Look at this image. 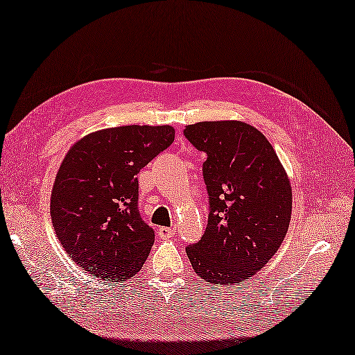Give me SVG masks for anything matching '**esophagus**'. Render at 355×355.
<instances>
[{"label":"esophagus","mask_w":355,"mask_h":355,"mask_svg":"<svg viewBox=\"0 0 355 355\" xmlns=\"http://www.w3.org/2000/svg\"><path fill=\"white\" fill-rule=\"evenodd\" d=\"M157 234H159L160 239L165 240V239L174 237V235H175V230H174V228H168V226H162V228H159Z\"/></svg>","instance_id":"obj_1"}]
</instances>
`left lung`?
Listing matches in <instances>:
<instances>
[{"label": "left lung", "instance_id": "obj_1", "mask_svg": "<svg viewBox=\"0 0 355 355\" xmlns=\"http://www.w3.org/2000/svg\"><path fill=\"white\" fill-rule=\"evenodd\" d=\"M184 136L207 154L202 165L210 202L204 235L186 248L199 277L234 285L264 267L289 228L293 190L271 144L243 121L186 125Z\"/></svg>", "mask_w": 355, "mask_h": 355}]
</instances>
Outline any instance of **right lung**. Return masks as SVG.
<instances>
[{
    "instance_id": "add662e5",
    "label": "right lung",
    "mask_w": 355,
    "mask_h": 355,
    "mask_svg": "<svg viewBox=\"0 0 355 355\" xmlns=\"http://www.w3.org/2000/svg\"><path fill=\"white\" fill-rule=\"evenodd\" d=\"M171 125L97 130L69 150L51 195V217L67 255L100 280L124 282L154 244L138 210L139 171L174 142Z\"/></svg>"
}]
</instances>
